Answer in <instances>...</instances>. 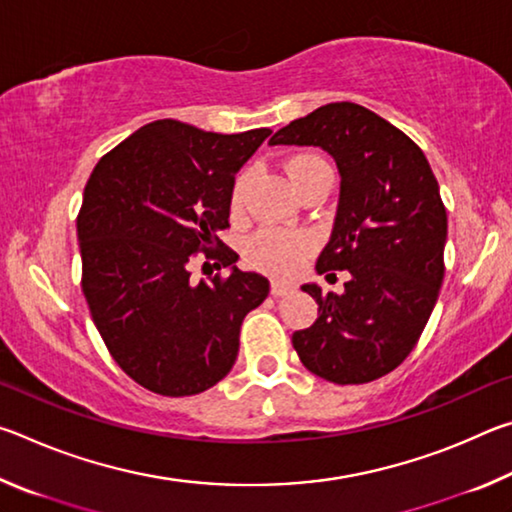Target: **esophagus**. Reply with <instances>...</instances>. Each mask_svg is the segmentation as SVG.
<instances>
[{"label":"esophagus","mask_w":512,"mask_h":512,"mask_svg":"<svg viewBox=\"0 0 512 512\" xmlns=\"http://www.w3.org/2000/svg\"><path fill=\"white\" fill-rule=\"evenodd\" d=\"M293 289V284H289V282H282V280H273L271 282V296H275V298H282V296H287V293H291Z\"/></svg>","instance_id":"esophagus-1"}]
</instances>
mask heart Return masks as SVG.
Returning <instances> with one entry per match:
<instances>
[{
	"label": "heart",
	"mask_w": 512,
	"mask_h": 512,
	"mask_svg": "<svg viewBox=\"0 0 512 512\" xmlns=\"http://www.w3.org/2000/svg\"><path fill=\"white\" fill-rule=\"evenodd\" d=\"M287 173L291 178L293 187L298 189V194L305 192L309 185H314L320 178H332V169L329 164L311 153L293 155L287 162ZM250 185H253V171L244 169L237 173L235 183L230 189V210L232 214H241L248 201ZM314 250V239L307 232H287V230H275L266 228L259 230L257 235L248 241V262L250 266L259 268L268 275L277 277H291L296 275L305 259Z\"/></svg>",
	"instance_id": "b5f03b06"
}]
</instances>
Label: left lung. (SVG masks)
<instances>
[{
    "mask_svg": "<svg viewBox=\"0 0 512 512\" xmlns=\"http://www.w3.org/2000/svg\"><path fill=\"white\" fill-rule=\"evenodd\" d=\"M320 146L341 173L334 230L316 271H348L341 296L302 284L316 323L293 332L302 366L334 384H368L415 348L445 277L447 210L411 137L359 103H327L271 142ZM334 275V273H329Z\"/></svg>",
    "mask_w": 512,
    "mask_h": 512,
    "instance_id": "left-lung-1",
    "label": "left lung"
}]
</instances>
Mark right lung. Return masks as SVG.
<instances>
[{
  "mask_svg": "<svg viewBox=\"0 0 512 512\" xmlns=\"http://www.w3.org/2000/svg\"><path fill=\"white\" fill-rule=\"evenodd\" d=\"M268 135L158 119L103 155L85 185L76 219L85 300L112 359L151 393L185 397L221 381L241 323L268 296L266 277L239 271L219 239L235 173ZM196 252L231 273L194 283Z\"/></svg>",
  "mask_w": 512,
  "mask_h": 512,
  "instance_id": "obj_1",
  "label": "right lung"
}]
</instances>
